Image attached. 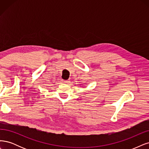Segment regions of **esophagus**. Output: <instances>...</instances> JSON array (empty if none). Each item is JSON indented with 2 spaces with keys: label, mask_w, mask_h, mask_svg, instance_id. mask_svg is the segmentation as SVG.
Masks as SVG:
<instances>
[{
  "label": "esophagus",
  "mask_w": 149,
  "mask_h": 149,
  "mask_svg": "<svg viewBox=\"0 0 149 149\" xmlns=\"http://www.w3.org/2000/svg\"><path fill=\"white\" fill-rule=\"evenodd\" d=\"M63 82L65 84H69L70 82L69 80H63Z\"/></svg>",
  "instance_id": "1"
}]
</instances>
